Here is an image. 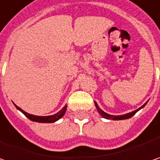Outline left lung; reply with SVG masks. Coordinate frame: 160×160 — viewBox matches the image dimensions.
Returning a JSON list of instances; mask_svg holds the SVG:
<instances>
[{
	"instance_id": "obj_1",
	"label": "left lung",
	"mask_w": 160,
	"mask_h": 160,
	"mask_svg": "<svg viewBox=\"0 0 160 160\" xmlns=\"http://www.w3.org/2000/svg\"><path fill=\"white\" fill-rule=\"evenodd\" d=\"M95 105H96V107L98 108V111L99 112V114L102 116L103 118H108V119H114V120H118V119H126V118H131L132 116H134L135 114H136V112L138 110H139L141 108H143L144 106L146 105V103L141 107V108H139L138 109H137L135 111H132V112H130V113H128V114H125V115H120V116H113V115H109V114H107L106 112H104V111H102L100 108H99V106L97 105V103H95Z\"/></svg>"
}]
</instances>
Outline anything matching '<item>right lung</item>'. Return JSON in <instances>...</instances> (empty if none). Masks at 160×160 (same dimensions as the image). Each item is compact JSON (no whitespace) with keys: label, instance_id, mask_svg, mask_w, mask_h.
Returning a JSON list of instances; mask_svg holds the SVG:
<instances>
[{"label":"right lung","instance_id":"obj_1","mask_svg":"<svg viewBox=\"0 0 160 160\" xmlns=\"http://www.w3.org/2000/svg\"><path fill=\"white\" fill-rule=\"evenodd\" d=\"M16 106V105H15ZM16 108H18L19 110H21L26 117L28 118L29 119L32 120V121H36V122H41V123H52V122H55L56 120L60 119L65 113L66 111V108L67 106H65L64 108H62L61 110H60L57 114H54L52 116H46V117H42V116H35V115H32V114H29L27 112H25L24 110H22V108H20L19 107L16 106Z\"/></svg>","mask_w":160,"mask_h":160}]
</instances>
